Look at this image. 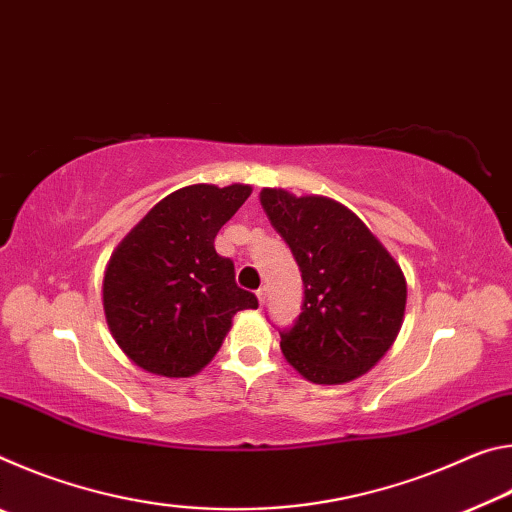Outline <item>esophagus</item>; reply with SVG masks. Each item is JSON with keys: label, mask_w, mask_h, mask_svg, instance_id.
<instances>
[{"label": "esophagus", "mask_w": 512, "mask_h": 512, "mask_svg": "<svg viewBox=\"0 0 512 512\" xmlns=\"http://www.w3.org/2000/svg\"><path fill=\"white\" fill-rule=\"evenodd\" d=\"M257 300H259V305H264V302H266V289H259L257 291Z\"/></svg>", "instance_id": "esophagus-1"}]
</instances>
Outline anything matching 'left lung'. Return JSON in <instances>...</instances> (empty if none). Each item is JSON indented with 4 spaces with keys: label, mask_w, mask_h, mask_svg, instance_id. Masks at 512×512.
I'll use <instances>...</instances> for the list:
<instances>
[{
    "label": "left lung",
    "mask_w": 512,
    "mask_h": 512,
    "mask_svg": "<svg viewBox=\"0 0 512 512\" xmlns=\"http://www.w3.org/2000/svg\"><path fill=\"white\" fill-rule=\"evenodd\" d=\"M259 201L305 284L300 316L280 332L284 357L314 384L357 379L384 357L402 327L400 264L357 214L332 198L262 189Z\"/></svg>",
    "instance_id": "8db88e82"
}]
</instances>
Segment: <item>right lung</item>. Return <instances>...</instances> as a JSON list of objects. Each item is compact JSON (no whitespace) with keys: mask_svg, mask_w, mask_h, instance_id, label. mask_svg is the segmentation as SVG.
Here are the masks:
<instances>
[{"mask_svg":"<svg viewBox=\"0 0 512 512\" xmlns=\"http://www.w3.org/2000/svg\"><path fill=\"white\" fill-rule=\"evenodd\" d=\"M248 185H189L128 232L103 277V309L126 357L162 377H189L212 361L232 316L255 309L216 232L250 196Z\"/></svg>","mask_w":512,"mask_h":512,"instance_id":"add662e5","label":"right lung"}]
</instances>
